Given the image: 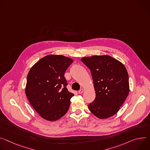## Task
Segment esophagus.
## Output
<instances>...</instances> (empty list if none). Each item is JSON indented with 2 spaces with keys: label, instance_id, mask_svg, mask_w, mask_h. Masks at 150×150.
<instances>
[{
  "label": "esophagus",
  "instance_id": "34e87169",
  "mask_svg": "<svg viewBox=\"0 0 150 150\" xmlns=\"http://www.w3.org/2000/svg\"><path fill=\"white\" fill-rule=\"evenodd\" d=\"M83 92H84V89H83V88H81V90H79L78 91V93H79V94H82Z\"/></svg>",
  "mask_w": 150,
  "mask_h": 150
}]
</instances>
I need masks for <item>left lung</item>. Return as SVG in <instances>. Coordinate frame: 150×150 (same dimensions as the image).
<instances>
[{
  "mask_svg": "<svg viewBox=\"0 0 150 150\" xmlns=\"http://www.w3.org/2000/svg\"><path fill=\"white\" fill-rule=\"evenodd\" d=\"M90 70L96 98L88 105L90 112L100 119L115 115L129 93V75L125 65L108 55L81 59Z\"/></svg>",
  "mask_w": 150,
  "mask_h": 150,
  "instance_id": "left-lung-1",
  "label": "left lung"
}]
</instances>
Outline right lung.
I'll list each match as a JSON object with an SVG mask.
<instances>
[{"label": "right lung", "instance_id": "1", "mask_svg": "<svg viewBox=\"0 0 150 150\" xmlns=\"http://www.w3.org/2000/svg\"><path fill=\"white\" fill-rule=\"evenodd\" d=\"M73 62L62 55L46 56L30 69L25 88L27 98L44 119L56 121L64 116L74 94L67 90L65 71Z\"/></svg>", "mask_w": 150, "mask_h": 150}]
</instances>
